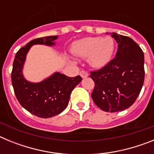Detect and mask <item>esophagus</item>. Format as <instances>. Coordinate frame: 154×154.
<instances>
[{
  "instance_id": "esophagus-1",
  "label": "esophagus",
  "mask_w": 154,
  "mask_h": 154,
  "mask_svg": "<svg viewBox=\"0 0 154 154\" xmlns=\"http://www.w3.org/2000/svg\"><path fill=\"white\" fill-rule=\"evenodd\" d=\"M79 75H81V77L82 79L87 78V77L89 76V74H88V72H86L85 71H82V72H80Z\"/></svg>"
}]
</instances>
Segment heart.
I'll use <instances>...</instances> for the list:
<instances>
[{
    "instance_id": "1",
    "label": "heart",
    "mask_w": 154,
    "mask_h": 154,
    "mask_svg": "<svg viewBox=\"0 0 154 154\" xmlns=\"http://www.w3.org/2000/svg\"><path fill=\"white\" fill-rule=\"evenodd\" d=\"M114 41L110 37H87L74 42L72 51L76 56L88 58L94 69H101L109 63L114 52Z\"/></svg>"
}]
</instances>
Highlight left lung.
Here are the masks:
<instances>
[{
	"label": "left lung",
	"instance_id": "1",
	"mask_svg": "<svg viewBox=\"0 0 154 154\" xmlns=\"http://www.w3.org/2000/svg\"><path fill=\"white\" fill-rule=\"evenodd\" d=\"M108 34V33H107ZM118 44L116 57L106 66L92 72L95 82L92 98L105 112H119L134 103L144 82V55L132 38L112 32Z\"/></svg>",
	"mask_w": 154,
	"mask_h": 154
}]
</instances>
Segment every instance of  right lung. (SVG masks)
Returning <instances> with one entry per match:
<instances>
[{
  "instance_id": "right-lung-1",
  "label": "right lung",
  "mask_w": 154,
  "mask_h": 154,
  "mask_svg": "<svg viewBox=\"0 0 154 154\" xmlns=\"http://www.w3.org/2000/svg\"><path fill=\"white\" fill-rule=\"evenodd\" d=\"M58 36H47L28 42L16 53L11 72L14 91L17 100L28 112L41 118L58 115L69 104L72 91L82 81V77H68L55 72L40 82H31L23 75V68L28 51L34 45L53 46Z\"/></svg>"
}]
</instances>
